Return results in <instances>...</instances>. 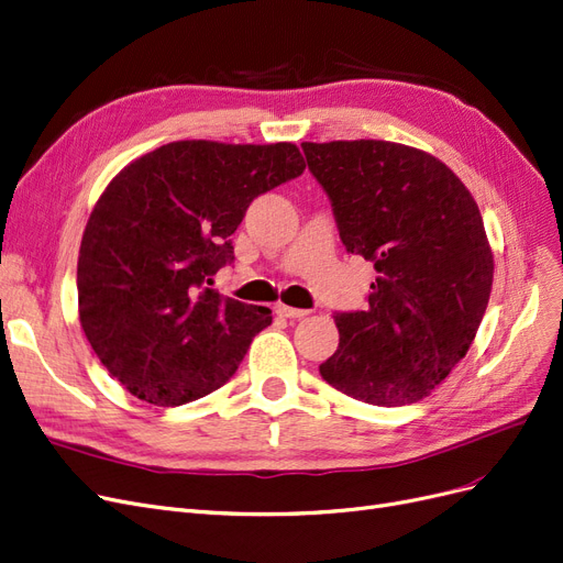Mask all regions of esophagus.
Segmentation results:
<instances>
[{
  "label": "esophagus",
  "instance_id": "1",
  "mask_svg": "<svg viewBox=\"0 0 563 563\" xmlns=\"http://www.w3.org/2000/svg\"><path fill=\"white\" fill-rule=\"evenodd\" d=\"M277 314L284 319H302L309 312L307 309H298V307H288V305H277Z\"/></svg>",
  "mask_w": 563,
  "mask_h": 563
}]
</instances>
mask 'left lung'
Listing matches in <instances>:
<instances>
[{
    "mask_svg": "<svg viewBox=\"0 0 563 563\" xmlns=\"http://www.w3.org/2000/svg\"><path fill=\"white\" fill-rule=\"evenodd\" d=\"M349 254L373 261L365 312H338L321 377L356 400L398 407L429 396L466 356L487 309L494 256L456 174L419 148L302 142Z\"/></svg>",
    "mask_w": 563,
    "mask_h": 563,
    "instance_id": "obj_1",
    "label": "left lung"
}]
</instances>
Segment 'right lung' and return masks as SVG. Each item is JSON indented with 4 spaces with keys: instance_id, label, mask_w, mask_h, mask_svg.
<instances>
[{
    "instance_id": "add662e5",
    "label": "right lung",
    "mask_w": 563,
    "mask_h": 563,
    "mask_svg": "<svg viewBox=\"0 0 563 563\" xmlns=\"http://www.w3.org/2000/svg\"><path fill=\"white\" fill-rule=\"evenodd\" d=\"M296 144L172 142L130 163L88 219L76 288L97 358L125 389L174 407L217 391L273 312L223 298L211 277L263 192L300 177Z\"/></svg>"
}]
</instances>
